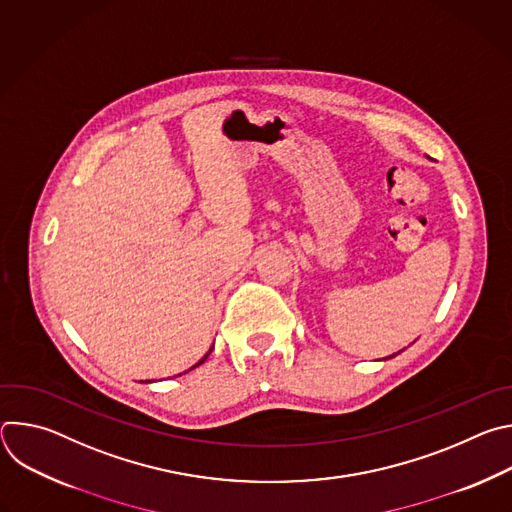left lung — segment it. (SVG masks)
Here are the masks:
<instances>
[{"mask_svg": "<svg viewBox=\"0 0 512 512\" xmlns=\"http://www.w3.org/2000/svg\"><path fill=\"white\" fill-rule=\"evenodd\" d=\"M393 356H395V354H393Z\"/></svg>", "mask_w": 512, "mask_h": 512, "instance_id": "1", "label": "left lung"}]
</instances>
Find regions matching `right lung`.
Masks as SVG:
<instances>
[{"label": "right lung", "instance_id": "right-lung-1", "mask_svg": "<svg viewBox=\"0 0 512 512\" xmlns=\"http://www.w3.org/2000/svg\"><path fill=\"white\" fill-rule=\"evenodd\" d=\"M210 350H212V348H210ZM210 350H208V352H206V354H204V358H202V360H200V362H196V364H194V367H192V369H196V367H198V364H202V362H204V360H206V358H208V354H210Z\"/></svg>", "mask_w": 512, "mask_h": 512}]
</instances>
